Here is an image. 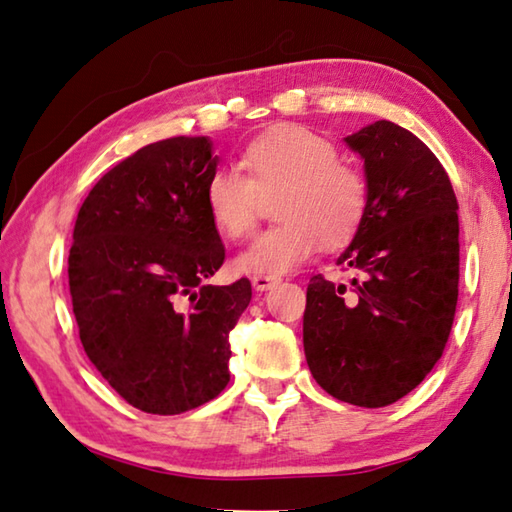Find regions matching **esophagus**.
<instances>
[{"mask_svg": "<svg viewBox=\"0 0 512 512\" xmlns=\"http://www.w3.org/2000/svg\"><path fill=\"white\" fill-rule=\"evenodd\" d=\"M250 282H253V288H255V291H259V293L271 291L273 286L280 284V280H277V277H273V275H255Z\"/></svg>", "mask_w": 512, "mask_h": 512, "instance_id": "obj_1", "label": "esophagus"}]
</instances>
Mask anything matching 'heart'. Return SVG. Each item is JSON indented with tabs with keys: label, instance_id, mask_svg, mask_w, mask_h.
I'll list each match as a JSON object with an SVG mask.
<instances>
[{
	"label": "heart",
	"instance_id": "heart-1",
	"mask_svg": "<svg viewBox=\"0 0 512 512\" xmlns=\"http://www.w3.org/2000/svg\"><path fill=\"white\" fill-rule=\"evenodd\" d=\"M239 170H217L206 183L212 224L241 239L257 224L262 194H277L280 224L257 235L235 259L248 275H284L302 266L320 246L338 248L356 235L367 208V185L338 161L327 138L302 125H275L246 145Z\"/></svg>",
	"mask_w": 512,
	"mask_h": 512
}]
</instances>
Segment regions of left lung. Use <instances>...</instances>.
<instances>
[{
	"label": "left lung",
	"mask_w": 512,
	"mask_h": 512,
	"mask_svg": "<svg viewBox=\"0 0 512 512\" xmlns=\"http://www.w3.org/2000/svg\"><path fill=\"white\" fill-rule=\"evenodd\" d=\"M365 167L367 208L336 264L306 288L304 356L324 392L358 407L410 394L448 342L459 297V215L448 172L389 120L345 138Z\"/></svg>",
	"instance_id": "8db88e82"
}]
</instances>
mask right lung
I'll return each instance as SVG.
<instances>
[{
    "instance_id": "add662e5",
    "label": "right lung",
    "mask_w": 512,
    "mask_h": 512,
    "mask_svg": "<svg viewBox=\"0 0 512 512\" xmlns=\"http://www.w3.org/2000/svg\"><path fill=\"white\" fill-rule=\"evenodd\" d=\"M219 156L208 136L145 145L102 176L73 226L69 291L100 376L147 414H181L224 392L230 331L250 282L203 284L226 248L206 208Z\"/></svg>"
}]
</instances>
